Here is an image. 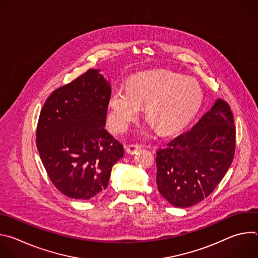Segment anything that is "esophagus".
I'll return each instance as SVG.
<instances>
[{"mask_svg":"<svg viewBox=\"0 0 258 258\" xmlns=\"http://www.w3.org/2000/svg\"><path fill=\"white\" fill-rule=\"evenodd\" d=\"M142 148L141 145H138V144H131L126 147V152L128 154H136L137 151H139L140 149Z\"/></svg>","mask_w":258,"mask_h":258,"instance_id":"obj_1","label":"esophagus"}]
</instances>
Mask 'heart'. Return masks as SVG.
I'll use <instances>...</instances> for the list:
<instances>
[{
	"label": "heart",
	"mask_w": 258,
	"mask_h": 258,
	"mask_svg": "<svg viewBox=\"0 0 258 258\" xmlns=\"http://www.w3.org/2000/svg\"><path fill=\"white\" fill-rule=\"evenodd\" d=\"M203 90L191 78L169 70L140 72L128 86L116 85L108 99V124L114 133L125 131L146 103V117L161 134H170L187 124L199 111Z\"/></svg>",
	"instance_id": "obj_1"
}]
</instances>
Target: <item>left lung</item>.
<instances>
[{
    "instance_id": "1",
    "label": "left lung",
    "mask_w": 258,
    "mask_h": 258,
    "mask_svg": "<svg viewBox=\"0 0 258 258\" xmlns=\"http://www.w3.org/2000/svg\"><path fill=\"white\" fill-rule=\"evenodd\" d=\"M229 104L216 99L188 132L170 141L156 155L159 193L171 205L193 206L208 197L230 168L236 130Z\"/></svg>"
}]
</instances>
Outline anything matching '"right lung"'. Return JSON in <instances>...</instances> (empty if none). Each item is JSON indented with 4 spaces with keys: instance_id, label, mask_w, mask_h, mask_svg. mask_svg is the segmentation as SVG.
I'll list each match as a JSON object with an SVG mask.
<instances>
[{
    "instance_id": "obj_1",
    "label": "right lung",
    "mask_w": 258,
    "mask_h": 258,
    "mask_svg": "<svg viewBox=\"0 0 258 258\" xmlns=\"http://www.w3.org/2000/svg\"><path fill=\"white\" fill-rule=\"evenodd\" d=\"M110 82L90 69L55 90L44 104L36 147L54 186L72 199L103 192L123 146L106 128Z\"/></svg>"
}]
</instances>
